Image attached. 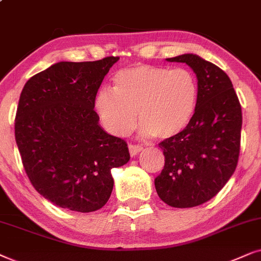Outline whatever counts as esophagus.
Returning a JSON list of instances; mask_svg holds the SVG:
<instances>
[{
  "instance_id": "obj_1",
  "label": "esophagus",
  "mask_w": 261,
  "mask_h": 261,
  "mask_svg": "<svg viewBox=\"0 0 261 261\" xmlns=\"http://www.w3.org/2000/svg\"><path fill=\"white\" fill-rule=\"evenodd\" d=\"M142 149H143V148H142L141 145H138V144H128V151H130L131 156L137 155L138 152L142 150Z\"/></svg>"
}]
</instances>
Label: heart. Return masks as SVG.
<instances>
[{
  "instance_id": "heart-1",
  "label": "heart",
  "mask_w": 261,
  "mask_h": 261,
  "mask_svg": "<svg viewBox=\"0 0 261 261\" xmlns=\"http://www.w3.org/2000/svg\"><path fill=\"white\" fill-rule=\"evenodd\" d=\"M198 100V82L185 68L135 65L113 76V89L103 87L95 96V111L103 127L116 136L134 130L167 140L178 136L192 120Z\"/></svg>"
}]
</instances>
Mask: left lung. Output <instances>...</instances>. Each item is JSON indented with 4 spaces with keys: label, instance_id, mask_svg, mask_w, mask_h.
<instances>
[{
    "label": "left lung",
    "instance_id": "left-lung-1",
    "mask_svg": "<svg viewBox=\"0 0 261 261\" xmlns=\"http://www.w3.org/2000/svg\"><path fill=\"white\" fill-rule=\"evenodd\" d=\"M166 61L192 69L198 100L189 126L159 144L165 166L155 179V189L169 206L193 207L216 196L234 174L241 141V105L230 79L217 65L193 54Z\"/></svg>",
    "mask_w": 261,
    "mask_h": 261
}]
</instances>
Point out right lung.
Listing matches in <instances>:
<instances>
[{
  "label": "right lung",
  "instance_id": "add662e5",
  "mask_svg": "<svg viewBox=\"0 0 261 261\" xmlns=\"http://www.w3.org/2000/svg\"><path fill=\"white\" fill-rule=\"evenodd\" d=\"M119 57L58 62L26 82L15 117V141L34 189L55 205L92 213L113 190L111 169L130 160L127 144L99 125L94 101Z\"/></svg>",
  "mask_w": 261,
  "mask_h": 261
}]
</instances>
